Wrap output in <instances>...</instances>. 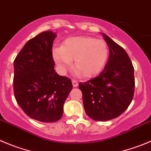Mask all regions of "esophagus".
Instances as JSON below:
<instances>
[{
  "mask_svg": "<svg viewBox=\"0 0 151 151\" xmlns=\"http://www.w3.org/2000/svg\"><path fill=\"white\" fill-rule=\"evenodd\" d=\"M72 84H73V86L74 87H78V83L77 82V81H76V80H72Z\"/></svg>",
  "mask_w": 151,
  "mask_h": 151,
  "instance_id": "1",
  "label": "esophagus"
}]
</instances>
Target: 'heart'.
Wrapping results in <instances>:
<instances>
[{
  "instance_id": "heart-1",
  "label": "heart",
  "mask_w": 151,
  "mask_h": 151,
  "mask_svg": "<svg viewBox=\"0 0 151 151\" xmlns=\"http://www.w3.org/2000/svg\"><path fill=\"white\" fill-rule=\"evenodd\" d=\"M109 50L101 39L79 36L67 38L62 47L52 50V58L62 71L72 65L81 76L90 78L99 73L107 62Z\"/></svg>"
}]
</instances>
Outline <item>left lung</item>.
<instances>
[{
	"label": "left lung",
	"mask_w": 151,
	"mask_h": 151,
	"mask_svg": "<svg viewBox=\"0 0 151 151\" xmlns=\"http://www.w3.org/2000/svg\"><path fill=\"white\" fill-rule=\"evenodd\" d=\"M110 55L103 71L78 87L82 92L86 114L95 121L105 122L124 113L133 97L134 69L125 50L106 34Z\"/></svg>",
	"instance_id": "left-lung-1"
}]
</instances>
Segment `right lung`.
Masks as SVG:
<instances>
[{"instance_id":"right-lung-1","label":"right lung","mask_w":151,"mask_h":151,"mask_svg":"<svg viewBox=\"0 0 151 151\" xmlns=\"http://www.w3.org/2000/svg\"><path fill=\"white\" fill-rule=\"evenodd\" d=\"M55 32L45 31L27 41L14 61L13 88L18 105L29 117L46 123L61 119L73 89L71 80L54 69Z\"/></svg>"}]
</instances>
